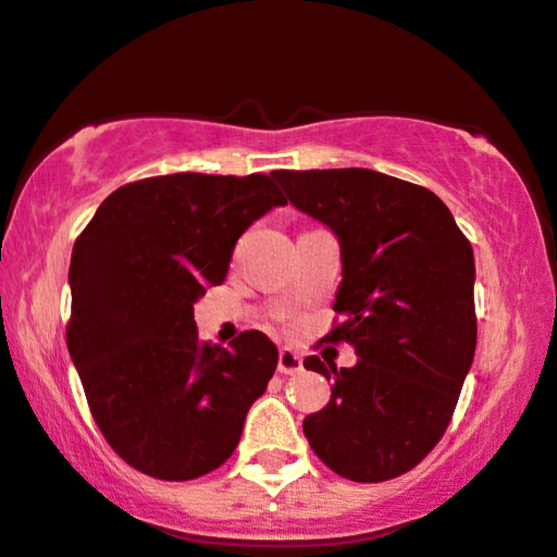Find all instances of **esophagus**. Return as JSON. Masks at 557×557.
Returning <instances> with one entry per match:
<instances>
[{
  "instance_id": "1",
  "label": "esophagus",
  "mask_w": 557,
  "mask_h": 557,
  "mask_svg": "<svg viewBox=\"0 0 557 557\" xmlns=\"http://www.w3.org/2000/svg\"><path fill=\"white\" fill-rule=\"evenodd\" d=\"M277 370L283 372V375H298V372L302 370V360L298 355H295L293 349H280Z\"/></svg>"
}]
</instances>
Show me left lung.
<instances>
[{
  "instance_id": "8db88e82",
  "label": "left lung",
  "mask_w": 557,
  "mask_h": 557,
  "mask_svg": "<svg viewBox=\"0 0 557 557\" xmlns=\"http://www.w3.org/2000/svg\"><path fill=\"white\" fill-rule=\"evenodd\" d=\"M302 213L339 236L342 321L326 342L355 347V368L306 357L334 380L331 400L302 421L323 466L357 483L417 468L453 421L473 364V246L432 189L372 169H277Z\"/></svg>"
}]
</instances>
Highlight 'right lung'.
I'll use <instances>...</instances> for the list:
<instances>
[{
  "instance_id": "1",
  "label": "right lung",
  "mask_w": 557,
  "mask_h": 557,
  "mask_svg": "<svg viewBox=\"0 0 557 557\" xmlns=\"http://www.w3.org/2000/svg\"><path fill=\"white\" fill-rule=\"evenodd\" d=\"M285 195L267 174L180 172L117 187L74 242L69 355L108 445L140 473L221 468L267 391L277 347L197 336L193 302L226 280L238 236Z\"/></svg>"
}]
</instances>
